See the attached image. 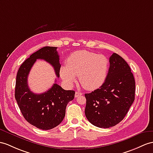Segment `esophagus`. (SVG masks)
<instances>
[{"label": "esophagus", "mask_w": 153, "mask_h": 153, "mask_svg": "<svg viewBox=\"0 0 153 153\" xmlns=\"http://www.w3.org/2000/svg\"><path fill=\"white\" fill-rule=\"evenodd\" d=\"M82 95V93H81V92H79V91H76L75 92V97H79V96H80V95Z\"/></svg>", "instance_id": "34e87169"}]
</instances>
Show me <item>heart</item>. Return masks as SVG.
<instances>
[{
  "instance_id": "heart-1",
  "label": "heart",
  "mask_w": 153,
  "mask_h": 153,
  "mask_svg": "<svg viewBox=\"0 0 153 153\" xmlns=\"http://www.w3.org/2000/svg\"><path fill=\"white\" fill-rule=\"evenodd\" d=\"M108 60L105 56L87 51L74 52L69 56L67 65L62 66L60 76L64 82L72 85L79 76L80 83L88 90L101 85L107 75Z\"/></svg>"
}]
</instances>
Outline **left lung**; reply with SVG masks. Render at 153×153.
<instances>
[{"label": "left lung", "mask_w": 153, "mask_h": 153, "mask_svg": "<svg viewBox=\"0 0 153 153\" xmlns=\"http://www.w3.org/2000/svg\"><path fill=\"white\" fill-rule=\"evenodd\" d=\"M109 62L105 82L85 94V117L92 125L104 128L123 120L135 98V80L128 64L116 53L112 54Z\"/></svg>", "instance_id": "8db88e82"}]
</instances>
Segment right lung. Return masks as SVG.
Masks as SVG:
<instances>
[{"label":"right lung","mask_w":153,"mask_h":153,"mask_svg":"<svg viewBox=\"0 0 153 153\" xmlns=\"http://www.w3.org/2000/svg\"><path fill=\"white\" fill-rule=\"evenodd\" d=\"M57 47H45L30 55L21 64L16 77L15 97L23 117L30 124L42 130H50L64 120L67 105L74 97L73 90H65L54 83L48 91L37 94L30 89L28 76L36 59H41L53 67L57 77L61 65Z\"/></svg>","instance_id":"obj_1"}]
</instances>
